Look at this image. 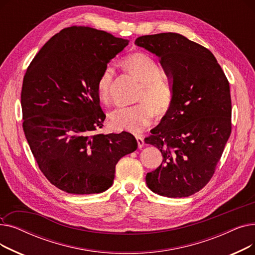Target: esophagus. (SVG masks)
I'll return each instance as SVG.
<instances>
[{
  "mask_svg": "<svg viewBox=\"0 0 255 255\" xmlns=\"http://www.w3.org/2000/svg\"><path fill=\"white\" fill-rule=\"evenodd\" d=\"M135 138H136V140H137L138 148H139V149H140V148H142L143 144H144V140H143V137H142V136H140V135H136V136H135Z\"/></svg>",
  "mask_w": 255,
  "mask_h": 255,
  "instance_id": "esophagus-1",
  "label": "esophagus"
}]
</instances>
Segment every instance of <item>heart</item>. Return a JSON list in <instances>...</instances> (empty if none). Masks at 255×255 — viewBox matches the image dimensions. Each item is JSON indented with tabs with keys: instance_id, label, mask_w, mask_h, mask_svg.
I'll return each instance as SVG.
<instances>
[{
	"instance_id": "obj_1",
	"label": "heart",
	"mask_w": 255,
	"mask_h": 255,
	"mask_svg": "<svg viewBox=\"0 0 255 255\" xmlns=\"http://www.w3.org/2000/svg\"><path fill=\"white\" fill-rule=\"evenodd\" d=\"M124 68L141 84L136 101L132 106L119 107L111 114V123L115 130L139 133L148 127L155 112L164 115L172 102V89L162 79L163 71L157 62L142 52H134L122 61ZM115 78L113 66L106 65L98 76L96 91L99 99L110 103Z\"/></svg>"
}]
</instances>
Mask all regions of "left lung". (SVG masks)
<instances>
[{
	"label": "left lung",
	"mask_w": 255,
	"mask_h": 255,
	"mask_svg": "<svg viewBox=\"0 0 255 255\" xmlns=\"http://www.w3.org/2000/svg\"><path fill=\"white\" fill-rule=\"evenodd\" d=\"M135 44L158 56L172 79L170 109L144 138L163 157L146 185L159 195L187 197L212 179L231 135L229 80L208 48L183 35H145Z\"/></svg>",
	"instance_id": "obj_1"
}]
</instances>
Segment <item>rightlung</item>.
Listing matches in <instances>:
<instances>
[{
    "label": "right lung",
    "instance_id": "obj_1",
    "mask_svg": "<svg viewBox=\"0 0 255 255\" xmlns=\"http://www.w3.org/2000/svg\"><path fill=\"white\" fill-rule=\"evenodd\" d=\"M128 40L89 26L63 29L39 50L21 88L22 128L36 162L57 188L101 193L116 164L137 149L131 133L101 134L105 114L96 83Z\"/></svg>",
    "mask_w": 255,
    "mask_h": 255
}]
</instances>
